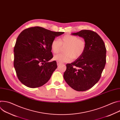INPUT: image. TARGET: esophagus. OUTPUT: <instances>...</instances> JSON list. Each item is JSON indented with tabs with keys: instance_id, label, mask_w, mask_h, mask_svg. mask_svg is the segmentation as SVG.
<instances>
[{
	"instance_id": "34e87169",
	"label": "esophagus",
	"mask_w": 120,
	"mask_h": 120,
	"mask_svg": "<svg viewBox=\"0 0 120 120\" xmlns=\"http://www.w3.org/2000/svg\"><path fill=\"white\" fill-rule=\"evenodd\" d=\"M62 64V63H61L60 62L57 61V65H60V64Z\"/></svg>"
}]
</instances>
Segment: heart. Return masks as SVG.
I'll return each mask as SVG.
<instances>
[{
  "label": "heart",
  "mask_w": 120,
  "mask_h": 120,
  "mask_svg": "<svg viewBox=\"0 0 120 120\" xmlns=\"http://www.w3.org/2000/svg\"><path fill=\"white\" fill-rule=\"evenodd\" d=\"M62 46H65L64 53L55 55L54 59L60 62H67L77 59L82 55L86 49V42L84 39L78 38L77 36L66 35L58 40L54 39L51 44V48L55 54L59 53Z\"/></svg>",
  "instance_id": "b5f03b06"
}]
</instances>
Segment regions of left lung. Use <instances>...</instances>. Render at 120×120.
Listing matches in <instances>:
<instances>
[{"instance_id":"left-lung-1","label":"left lung","mask_w":120,"mask_h":120,"mask_svg":"<svg viewBox=\"0 0 120 120\" xmlns=\"http://www.w3.org/2000/svg\"><path fill=\"white\" fill-rule=\"evenodd\" d=\"M83 38L86 47L82 56L66 64L64 78L67 83L77 91H85L99 81L106 64V49L104 41L92 30H82L72 34Z\"/></svg>"}]
</instances>
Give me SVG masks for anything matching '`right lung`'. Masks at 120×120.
I'll return each instance as SVG.
<instances>
[{"label": "right lung", "instance_id": "1", "mask_svg": "<svg viewBox=\"0 0 120 120\" xmlns=\"http://www.w3.org/2000/svg\"><path fill=\"white\" fill-rule=\"evenodd\" d=\"M64 32H53L40 26L25 29L17 38L14 48V66L19 80L30 88L40 87L57 68L51 44Z\"/></svg>", "mask_w": 120, "mask_h": 120}]
</instances>
